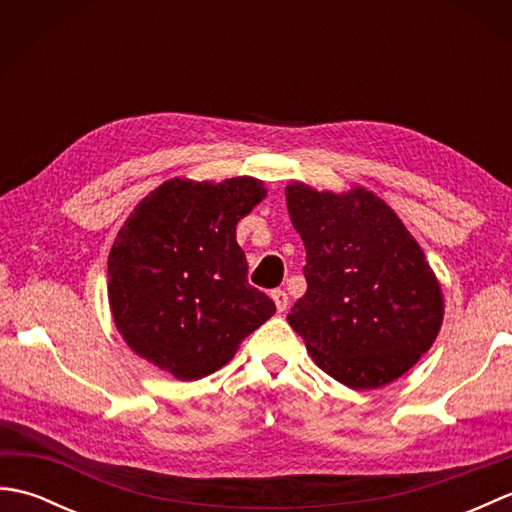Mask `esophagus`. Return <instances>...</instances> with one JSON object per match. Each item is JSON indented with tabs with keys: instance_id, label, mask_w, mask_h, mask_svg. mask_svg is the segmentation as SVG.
Segmentation results:
<instances>
[{
	"instance_id": "obj_1",
	"label": "esophagus",
	"mask_w": 512,
	"mask_h": 512,
	"mask_svg": "<svg viewBox=\"0 0 512 512\" xmlns=\"http://www.w3.org/2000/svg\"><path fill=\"white\" fill-rule=\"evenodd\" d=\"M273 301H275V306H277V312H284L288 308L286 290H273Z\"/></svg>"
}]
</instances>
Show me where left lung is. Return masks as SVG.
<instances>
[{"label": "left lung", "instance_id": "8db88e82", "mask_svg": "<svg viewBox=\"0 0 512 512\" xmlns=\"http://www.w3.org/2000/svg\"><path fill=\"white\" fill-rule=\"evenodd\" d=\"M308 290L288 314L314 361L352 389L383 387L436 341L442 292L416 239L374 193L286 189Z\"/></svg>", "mask_w": 512, "mask_h": 512}]
</instances>
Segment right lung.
Wrapping results in <instances>:
<instances>
[{"label": "right lung", "instance_id": "1", "mask_svg": "<svg viewBox=\"0 0 512 512\" xmlns=\"http://www.w3.org/2000/svg\"><path fill=\"white\" fill-rule=\"evenodd\" d=\"M266 198L255 178L169 180L140 202L114 239L107 292L132 350L180 380L213 374L275 314L248 284L235 226Z\"/></svg>", "mask_w": 512, "mask_h": 512}]
</instances>
